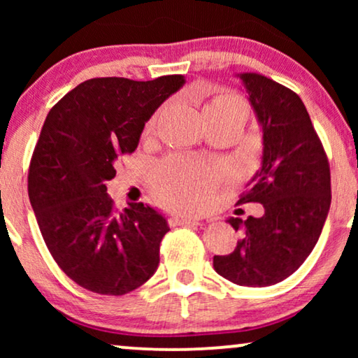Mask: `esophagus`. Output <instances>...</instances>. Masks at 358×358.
<instances>
[{"label": "esophagus", "instance_id": "esophagus-1", "mask_svg": "<svg viewBox=\"0 0 358 358\" xmlns=\"http://www.w3.org/2000/svg\"><path fill=\"white\" fill-rule=\"evenodd\" d=\"M171 223L173 224H197L200 227L203 222L202 220H197V218H190V217H182V215H176V217L171 218Z\"/></svg>", "mask_w": 358, "mask_h": 358}]
</instances>
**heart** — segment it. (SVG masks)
<instances>
[{"label": "heart", "mask_w": 358, "mask_h": 358, "mask_svg": "<svg viewBox=\"0 0 358 358\" xmlns=\"http://www.w3.org/2000/svg\"><path fill=\"white\" fill-rule=\"evenodd\" d=\"M239 115L244 120L249 115L248 102L229 91H220L203 104V117ZM156 127V117L148 130ZM220 171L210 164L189 161L179 156L169 158L156 168L155 190L166 205L179 210H200L207 207L217 190Z\"/></svg>", "instance_id": "b5f03b06"}]
</instances>
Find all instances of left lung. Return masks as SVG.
Instances as JSON below:
<instances>
[{
	"instance_id": "obj_1",
	"label": "left lung",
	"mask_w": 358,
	"mask_h": 358,
	"mask_svg": "<svg viewBox=\"0 0 358 358\" xmlns=\"http://www.w3.org/2000/svg\"><path fill=\"white\" fill-rule=\"evenodd\" d=\"M262 127V166L238 203H261L259 218H229L239 231L213 267L243 287H268L290 277L310 256L331 207L327 155L296 92L256 73L239 75Z\"/></svg>"
}]
</instances>
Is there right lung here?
Listing matches in <instances>:
<instances>
[{
    "label": "right lung",
    "mask_w": 358,
    "mask_h": 358,
    "mask_svg": "<svg viewBox=\"0 0 358 358\" xmlns=\"http://www.w3.org/2000/svg\"><path fill=\"white\" fill-rule=\"evenodd\" d=\"M184 83L182 75L92 78L43 122L29 164V199L52 257L86 290L125 295L158 268L166 218L141 202L117 212L106 184L120 156L136 150L145 122Z\"/></svg>",
    "instance_id": "1"
}]
</instances>
